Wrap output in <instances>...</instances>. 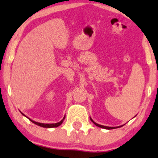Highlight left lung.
Masks as SVG:
<instances>
[{"label":"left lung","instance_id":"1","mask_svg":"<svg viewBox=\"0 0 158 158\" xmlns=\"http://www.w3.org/2000/svg\"><path fill=\"white\" fill-rule=\"evenodd\" d=\"M90 120H91L92 122H93V123H94V124H95L96 126H98V127H100V128H106V129H114V128H118V127H108V126H102V125H99V124H97V123H94V121H93V119H92L91 118H90Z\"/></svg>","mask_w":158,"mask_h":158}]
</instances>
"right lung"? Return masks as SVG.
Returning <instances> with one entry per match:
<instances>
[{
	"mask_svg": "<svg viewBox=\"0 0 158 158\" xmlns=\"http://www.w3.org/2000/svg\"><path fill=\"white\" fill-rule=\"evenodd\" d=\"M64 118H65V117H64L62 120L60 121V122H59V123H52V124H44V123H40L35 122V121L31 120V119H30V120L31 121V122H32L33 123H35V124H36V125H38V126H41V127H44V128H54V127H58V126H60L61 123H62L63 120H64Z\"/></svg>",
	"mask_w": 158,
	"mask_h": 158,
	"instance_id": "add662e5",
	"label": "right lung"
}]
</instances>
